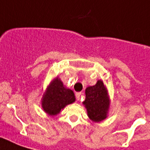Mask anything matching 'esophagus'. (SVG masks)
<instances>
[{
	"instance_id": "34e87169",
	"label": "esophagus",
	"mask_w": 150,
	"mask_h": 150,
	"mask_svg": "<svg viewBox=\"0 0 150 150\" xmlns=\"http://www.w3.org/2000/svg\"><path fill=\"white\" fill-rule=\"evenodd\" d=\"M81 95V93H77V94H76V98H77V101L80 100Z\"/></svg>"
}]
</instances>
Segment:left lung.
Masks as SVG:
<instances>
[{"label":"left lung","mask_w":150,"mask_h":150,"mask_svg":"<svg viewBox=\"0 0 150 150\" xmlns=\"http://www.w3.org/2000/svg\"><path fill=\"white\" fill-rule=\"evenodd\" d=\"M83 103L89 117L94 122L102 121L107 117L110 102L107 89L102 81H98L95 86L86 89V100Z\"/></svg>","instance_id":"left-lung-1"}]
</instances>
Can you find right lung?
<instances>
[{
    "mask_svg": "<svg viewBox=\"0 0 150 150\" xmlns=\"http://www.w3.org/2000/svg\"><path fill=\"white\" fill-rule=\"evenodd\" d=\"M74 101L75 96L73 90L65 88L62 81L59 78H56L47 87V92L43 95L42 107L46 113L55 115Z\"/></svg>",
    "mask_w": 150,
    "mask_h": 150,
    "instance_id": "1",
    "label": "right lung"
}]
</instances>
